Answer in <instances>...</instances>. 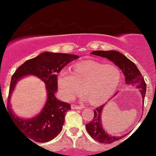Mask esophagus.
<instances>
[{
    "instance_id": "34e87169",
    "label": "esophagus",
    "mask_w": 156,
    "mask_h": 156,
    "mask_svg": "<svg viewBox=\"0 0 156 156\" xmlns=\"http://www.w3.org/2000/svg\"><path fill=\"white\" fill-rule=\"evenodd\" d=\"M83 107V106H79V105H75V104H72L71 105V108L72 109H82Z\"/></svg>"
}]
</instances>
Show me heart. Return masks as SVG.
<instances>
[{"label": "heart", "instance_id": "1", "mask_svg": "<svg viewBox=\"0 0 156 156\" xmlns=\"http://www.w3.org/2000/svg\"><path fill=\"white\" fill-rule=\"evenodd\" d=\"M120 78V70L115 64L89 61L76 64L73 73L62 69L58 75L57 84L61 94L67 101H72L83 90L84 96L92 104L99 105L114 94Z\"/></svg>", "mask_w": 156, "mask_h": 156}]
</instances>
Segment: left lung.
Wrapping results in <instances>:
<instances>
[{"label":"left lung","instance_id":"8db88e82","mask_svg":"<svg viewBox=\"0 0 156 156\" xmlns=\"http://www.w3.org/2000/svg\"><path fill=\"white\" fill-rule=\"evenodd\" d=\"M91 54L107 58L117 66L125 76L126 85H131L139 89V92L142 97V101L144 102L146 93V83L140 71L133 62L128 59L122 53L116 51H92ZM105 106V104H103L94 109V118L90 122L86 125V128L89 135L94 140L103 144H110L122 139L126 134L121 136H114L108 133L104 130L102 124L101 117L102 112Z\"/></svg>","mask_w":156,"mask_h":156}]
</instances>
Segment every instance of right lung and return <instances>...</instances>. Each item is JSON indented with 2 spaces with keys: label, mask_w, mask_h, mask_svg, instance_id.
Returning <instances> with one entry per match:
<instances>
[{
  "label": "right lung",
  "mask_w": 156,
  "mask_h": 156,
  "mask_svg": "<svg viewBox=\"0 0 156 156\" xmlns=\"http://www.w3.org/2000/svg\"><path fill=\"white\" fill-rule=\"evenodd\" d=\"M78 58V55L74 54L45 51L24 62L12 76L7 105L8 112L13 122L26 137L29 138V140L48 142L54 139L62 130L64 116L71 108L70 104L59 101L55 96L58 90L57 73L67 64ZM27 75L38 76L46 83L47 101L37 115L31 118H21L12 110L10 99L17 82Z\"/></svg>",
  "instance_id": "right-lung-1"
}]
</instances>
